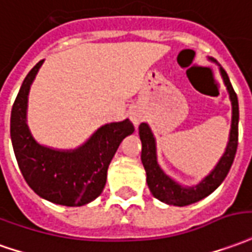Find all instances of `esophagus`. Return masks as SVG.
<instances>
[{"label": "esophagus", "mask_w": 252, "mask_h": 252, "mask_svg": "<svg viewBox=\"0 0 252 252\" xmlns=\"http://www.w3.org/2000/svg\"><path fill=\"white\" fill-rule=\"evenodd\" d=\"M142 114L139 113V112H136V110H132L131 113H129V120L133 123V126H138L139 123L142 121Z\"/></svg>", "instance_id": "34e87169"}]
</instances>
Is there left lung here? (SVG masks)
Instances as JSON below:
<instances>
[{"label":"left lung","instance_id":"1","mask_svg":"<svg viewBox=\"0 0 252 252\" xmlns=\"http://www.w3.org/2000/svg\"><path fill=\"white\" fill-rule=\"evenodd\" d=\"M224 83L229 93L230 102H232V126H230L229 142L226 146L224 156L221 157L217 166L213 169L210 175L205 177L196 187L184 188L179 186L176 181L163 173L159 165L157 163L156 154V139L151 133L150 126L146 123L139 126V136L142 140V163H143L146 175H147V186L150 188L151 193L157 199L163 203L175 206H187L195 203L198 200L203 199L207 195L224 181L228 175L230 166L233 163L237 150V140H239V102L235 90L229 82V77L226 75L224 68H220Z\"/></svg>","mask_w":252,"mask_h":252}]
</instances>
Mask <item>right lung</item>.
<instances>
[{"mask_svg":"<svg viewBox=\"0 0 252 252\" xmlns=\"http://www.w3.org/2000/svg\"><path fill=\"white\" fill-rule=\"evenodd\" d=\"M43 61L24 79L10 113V139L27 184L40 198L64 206H82L99 196L109 163L121 140L135 131L129 120L101 126L73 151L52 150L35 142L26 121L30 86Z\"/></svg>","mask_w":252,"mask_h":252,"instance_id":"obj_1","label":"right lung"}]
</instances>
